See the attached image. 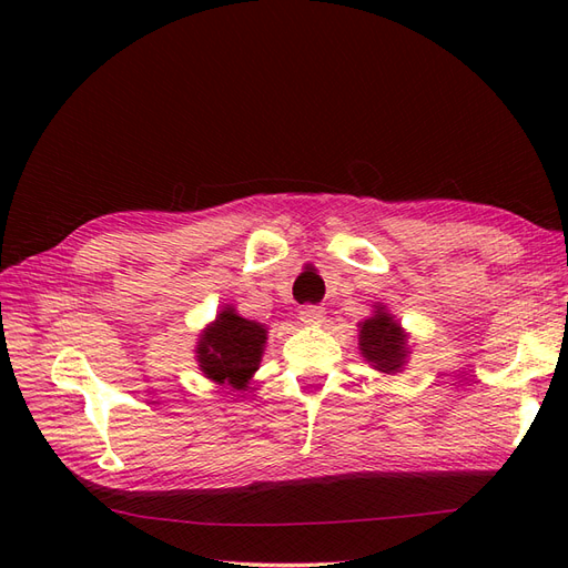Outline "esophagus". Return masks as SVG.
Instances as JSON below:
<instances>
[{"label": "esophagus", "instance_id": "esophagus-1", "mask_svg": "<svg viewBox=\"0 0 568 568\" xmlns=\"http://www.w3.org/2000/svg\"><path fill=\"white\" fill-rule=\"evenodd\" d=\"M298 315H301V322L305 326H320V324H324V311H322V307H317V305H303Z\"/></svg>", "mask_w": 568, "mask_h": 568}]
</instances>
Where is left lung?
Masks as SVG:
<instances>
[{"label": "left lung", "instance_id": "left-lung-1", "mask_svg": "<svg viewBox=\"0 0 568 568\" xmlns=\"http://www.w3.org/2000/svg\"><path fill=\"white\" fill-rule=\"evenodd\" d=\"M409 334L403 324L388 313L384 303H376L372 317L357 324V346L372 369L382 374H398L405 369L409 357Z\"/></svg>", "mask_w": 568, "mask_h": 568}]
</instances>
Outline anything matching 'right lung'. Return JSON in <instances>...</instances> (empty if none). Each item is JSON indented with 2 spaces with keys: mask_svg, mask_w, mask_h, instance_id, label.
<instances>
[{
  "mask_svg": "<svg viewBox=\"0 0 568 568\" xmlns=\"http://www.w3.org/2000/svg\"><path fill=\"white\" fill-rule=\"evenodd\" d=\"M267 343V326L246 320L234 305H222L196 341V363L205 379L234 390H246L261 367Z\"/></svg>",
  "mask_w": 568,
  "mask_h": 568,
  "instance_id": "1",
  "label": "right lung"
}]
</instances>
